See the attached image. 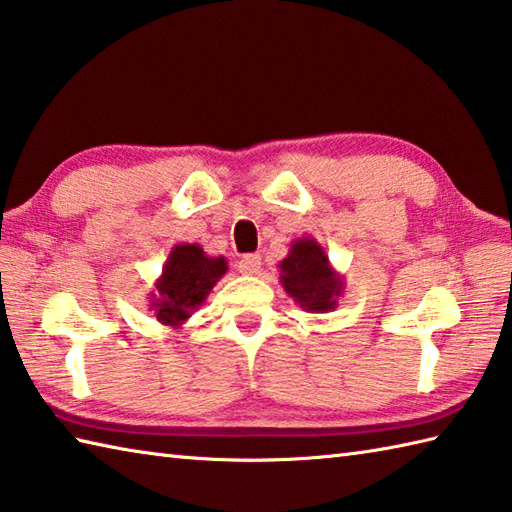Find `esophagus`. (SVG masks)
Segmentation results:
<instances>
[{"instance_id":"esophagus-1","label":"esophagus","mask_w":512,"mask_h":512,"mask_svg":"<svg viewBox=\"0 0 512 512\" xmlns=\"http://www.w3.org/2000/svg\"><path fill=\"white\" fill-rule=\"evenodd\" d=\"M259 268H262V257L259 255H244L237 262V270L242 275H257Z\"/></svg>"}]
</instances>
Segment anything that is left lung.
<instances>
[{"instance_id":"1","label":"left lung","mask_w":512,"mask_h":512,"mask_svg":"<svg viewBox=\"0 0 512 512\" xmlns=\"http://www.w3.org/2000/svg\"><path fill=\"white\" fill-rule=\"evenodd\" d=\"M279 282L306 313H330L344 295V277L328 262L315 237H299L279 262Z\"/></svg>"}]
</instances>
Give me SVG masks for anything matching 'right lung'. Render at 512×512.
Masks as SVG:
<instances>
[{
  "label": "right lung",
  "mask_w": 512,
  "mask_h": 512,
  "mask_svg": "<svg viewBox=\"0 0 512 512\" xmlns=\"http://www.w3.org/2000/svg\"><path fill=\"white\" fill-rule=\"evenodd\" d=\"M226 259L210 257L199 244H175L170 248L162 275L148 302L157 322L182 328L188 317L206 302L210 290L226 275Z\"/></svg>",
  "instance_id": "add662e5"
}]
</instances>
